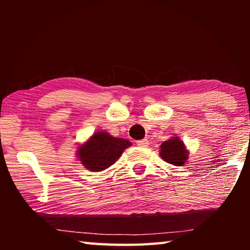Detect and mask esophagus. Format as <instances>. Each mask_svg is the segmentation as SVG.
<instances>
[{
    "mask_svg": "<svg viewBox=\"0 0 250 250\" xmlns=\"http://www.w3.org/2000/svg\"><path fill=\"white\" fill-rule=\"evenodd\" d=\"M137 146H141V147H146V146H149V141H147L146 139H142V140L137 141Z\"/></svg>",
    "mask_w": 250,
    "mask_h": 250,
    "instance_id": "esophagus-1",
    "label": "esophagus"
}]
</instances>
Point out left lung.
<instances>
[{"label": "left lung", "mask_w": 250, "mask_h": 250, "mask_svg": "<svg viewBox=\"0 0 250 250\" xmlns=\"http://www.w3.org/2000/svg\"><path fill=\"white\" fill-rule=\"evenodd\" d=\"M160 156L167 163L182 167L188 158V151L179 137H172L161 145Z\"/></svg>", "instance_id": "obj_1"}]
</instances>
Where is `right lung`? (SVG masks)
<instances>
[{"instance_id": "1", "label": "right lung", "mask_w": 250, "mask_h": 250, "mask_svg": "<svg viewBox=\"0 0 250 250\" xmlns=\"http://www.w3.org/2000/svg\"><path fill=\"white\" fill-rule=\"evenodd\" d=\"M130 146L131 142L125 139L115 138L108 132L99 131L78 146L77 156L88 170L100 172L116 163L124 151Z\"/></svg>"}]
</instances>
